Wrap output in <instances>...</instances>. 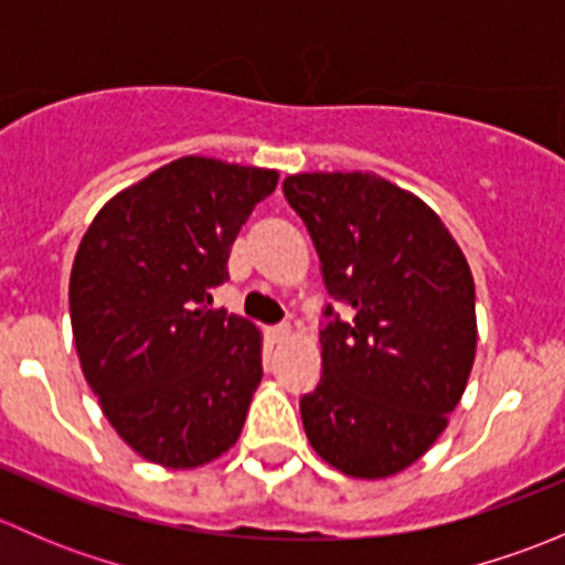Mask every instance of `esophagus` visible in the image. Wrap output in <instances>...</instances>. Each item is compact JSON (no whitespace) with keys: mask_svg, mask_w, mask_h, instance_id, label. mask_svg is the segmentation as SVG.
<instances>
[{"mask_svg":"<svg viewBox=\"0 0 565 565\" xmlns=\"http://www.w3.org/2000/svg\"><path fill=\"white\" fill-rule=\"evenodd\" d=\"M289 335H292V328H289V324H276V328H270V339L276 341V344L287 341Z\"/></svg>","mask_w":565,"mask_h":565,"instance_id":"34e87169","label":"esophagus"}]
</instances>
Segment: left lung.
I'll use <instances>...</instances> for the list:
<instances>
[{
	"label": "left lung",
	"instance_id": "1",
	"mask_svg": "<svg viewBox=\"0 0 565 565\" xmlns=\"http://www.w3.org/2000/svg\"><path fill=\"white\" fill-rule=\"evenodd\" d=\"M322 262V377L300 398L311 448L352 478H388L448 426L476 361V284L440 215L372 172L284 180Z\"/></svg>",
	"mask_w": 565,
	"mask_h": 565
}]
</instances>
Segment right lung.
Returning a JSON list of instances; mask_svg holds the SVG:
<instances>
[{"label":"right lung","mask_w":565,"mask_h":565,"mask_svg":"<svg viewBox=\"0 0 565 565\" xmlns=\"http://www.w3.org/2000/svg\"><path fill=\"white\" fill-rule=\"evenodd\" d=\"M276 169L185 156L108 199L71 270L82 372L139 457L191 470L230 451L262 380V333L207 309Z\"/></svg>","instance_id":"add662e5"}]
</instances>
